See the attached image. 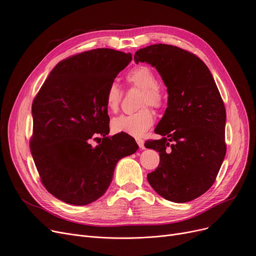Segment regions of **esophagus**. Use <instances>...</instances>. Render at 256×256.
<instances>
[{
	"mask_svg": "<svg viewBox=\"0 0 256 256\" xmlns=\"http://www.w3.org/2000/svg\"><path fill=\"white\" fill-rule=\"evenodd\" d=\"M136 142L140 148H142V150L144 148V140H142L141 138H136Z\"/></svg>",
	"mask_w": 256,
	"mask_h": 256,
	"instance_id": "1",
	"label": "esophagus"
}]
</instances>
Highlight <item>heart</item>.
<instances>
[{
    "label": "heart",
    "instance_id": "obj_1",
    "mask_svg": "<svg viewBox=\"0 0 256 256\" xmlns=\"http://www.w3.org/2000/svg\"><path fill=\"white\" fill-rule=\"evenodd\" d=\"M126 80L135 88L142 90L139 110L120 115L112 120V130L115 133H126L130 136H142L154 124V112L146 106L160 108L164 104V94L158 86L155 72L148 66L140 65L132 70ZM122 99V90L116 82H112L106 90V106L112 112L118 110ZM145 108H144L143 106Z\"/></svg>",
    "mask_w": 256,
    "mask_h": 256
}]
</instances>
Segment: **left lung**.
<instances>
[{
	"instance_id": "left-lung-1",
	"label": "left lung",
	"mask_w": 256,
	"mask_h": 256,
	"mask_svg": "<svg viewBox=\"0 0 256 256\" xmlns=\"http://www.w3.org/2000/svg\"><path fill=\"white\" fill-rule=\"evenodd\" d=\"M136 63L157 70L168 94V108L146 148L159 152L160 162L148 182L174 202H188L214 184L226 156V108L213 76L194 54L168 44L135 52Z\"/></svg>"
}]
</instances>
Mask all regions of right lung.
Instances as JSON below:
<instances>
[{
  "instance_id": "right-lung-1",
  "label": "right lung",
  "mask_w": 256,
  "mask_h": 256,
  "mask_svg": "<svg viewBox=\"0 0 256 256\" xmlns=\"http://www.w3.org/2000/svg\"><path fill=\"white\" fill-rule=\"evenodd\" d=\"M130 60L110 48L72 56L54 66L32 102L34 162L46 190L66 204L97 200L119 160L138 150L126 133L108 137L106 90Z\"/></svg>"
}]
</instances>
